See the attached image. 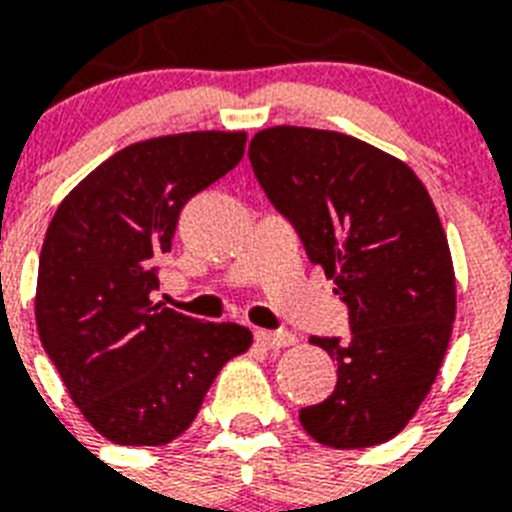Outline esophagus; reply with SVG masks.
<instances>
[{
	"instance_id": "1",
	"label": "esophagus",
	"mask_w": 512,
	"mask_h": 512,
	"mask_svg": "<svg viewBox=\"0 0 512 512\" xmlns=\"http://www.w3.org/2000/svg\"><path fill=\"white\" fill-rule=\"evenodd\" d=\"M255 340L265 348H287V345H295L297 337L292 332H265V329H260V332H255Z\"/></svg>"
}]
</instances>
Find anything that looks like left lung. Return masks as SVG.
<instances>
[{"label": "left lung", "instance_id": "1", "mask_svg": "<svg viewBox=\"0 0 512 512\" xmlns=\"http://www.w3.org/2000/svg\"><path fill=\"white\" fill-rule=\"evenodd\" d=\"M249 162L348 305V340L311 337L337 361V385L300 409V425L335 449L382 444L428 396L452 337L457 292L436 207L404 162L342 132L260 130Z\"/></svg>", "mask_w": 512, "mask_h": 512}]
</instances>
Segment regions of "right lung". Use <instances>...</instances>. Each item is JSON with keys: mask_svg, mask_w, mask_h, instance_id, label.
<instances>
[{"mask_svg": "<svg viewBox=\"0 0 512 512\" xmlns=\"http://www.w3.org/2000/svg\"><path fill=\"white\" fill-rule=\"evenodd\" d=\"M244 132L132 143L60 201L44 236L36 329L84 420L122 446L188 430L225 361L252 345L151 300L180 209L244 156Z\"/></svg>", "mask_w": 512, "mask_h": 512, "instance_id": "1", "label": "right lung"}]
</instances>
